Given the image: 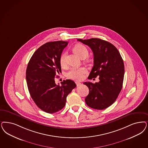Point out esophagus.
<instances>
[{
  "mask_svg": "<svg viewBox=\"0 0 148 148\" xmlns=\"http://www.w3.org/2000/svg\"><path fill=\"white\" fill-rule=\"evenodd\" d=\"M75 84H76L77 86H80L82 85V84L80 82H75Z\"/></svg>",
  "mask_w": 148,
  "mask_h": 148,
  "instance_id": "1",
  "label": "esophagus"
}]
</instances>
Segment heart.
<instances>
[{
  "instance_id": "heart-1",
  "label": "heart",
  "mask_w": 148,
  "mask_h": 148,
  "mask_svg": "<svg viewBox=\"0 0 148 148\" xmlns=\"http://www.w3.org/2000/svg\"><path fill=\"white\" fill-rule=\"evenodd\" d=\"M74 50L82 58L84 56H87L88 53V51L86 47L82 44H77L75 46ZM60 64L61 66H66V52H64L62 54L60 57ZM86 71V69L84 67H73L68 71L67 75L71 79L80 80L83 78Z\"/></svg>"
}]
</instances>
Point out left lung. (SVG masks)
<instances>
[{
	"label": "left lung",
	"mask_w": 148,
	"mask_h": 148,
	"mask_svg": "<svg viewBox=\"0 0 148 148\" xmlns=\"http://www.w3.org/2000/svg\"><path fill=\"white\" fill-rule=\"evenodd\" d=\"M89 46L93 53L94 65L88 79L99 76V82H85L89 93L85 98L87 105L93 109L103 110L116 101L121 91L125 67L119 51L112 44L98 38L77 39Z\"/></svg>",
	"instance_id": "left-lung-1"
}]
</instances>
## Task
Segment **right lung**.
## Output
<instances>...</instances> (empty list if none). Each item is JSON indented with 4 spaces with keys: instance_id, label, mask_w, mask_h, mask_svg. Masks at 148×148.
I'll list each match as a JSON object with an SVG mask.
<instances>
[{
    "instance_id": "1",
    "label": "right lung",
    "mask_w": 148,
    "mask_h": 148,
    "mask_svg": "<svg viewBox=\"0 0 148 148\" xmlns=\"http://www.w3.org/2000/svg\"><path fill=\"white\" fill-rule=\"evenodd\" d=\"M68 41L46 42L38 48L28 62L26 81L28 91L36 105L47 113H55L66 105V96L77 86L69 79L56 85L55 77L61 72L60 57Z\"/></svg>"
}]
</instances>
